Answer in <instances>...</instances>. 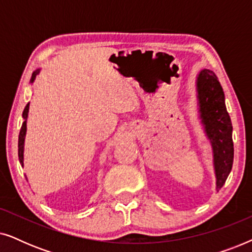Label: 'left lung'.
<instances>
[{
    "label": "left lung",
    "mask_w": 252,
    "mask_h": 252,
    "mask_svg": "<svg viewBox=\"0 0 252 252\" xmlns=\"http://www.w3.org/2000/svg\"><path fill=\"white\" fill-rule=\"evenodd\" d=\"M196 89L199 118L212 147L216 189L219 190L225 185L233 166L232 122L225 105L222 87L211 70L204 68L199 72L196 80Z\"/></svg>",
    "instance_id": "8db88e82"
}]
</instances>
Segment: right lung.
<instances>
[{
  "label": "right lung",
  "instance_id": "right-lung-1",
  "mask_svg": "<svg viewBox=\"0 0 252 252\" xmlns=\"http://www.w3.org/2000/svg\"><path fill=\"white\" fill-rule=\"evenodd\" d=\"M40 72V68H37L36 71L33 72L32 78H31V84L35 80L36 74ZM29 109H30V103L25 106L23 112V118H24V123L22 125V128H20V133H19V137H18V157H19V161L22 164V166L24 165V141H25V135H26V120L27 117H29Z\"/></svg>",
  "mask_w": 252,
  "mask_h": 252
}]
</instances>
